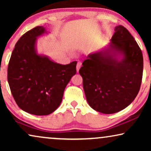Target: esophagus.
<instances>
[{
    "instance_id": "obj_1",
    "label": "esophagus",
    "mask_w": 151,
    "mask_h": 151,
    "mask_svg": "<svg viewBox=\"0 0 151 151\" xmlns=\"http://www.w3.org/2000/svg\"><path fill=\"white\" fill-rule=\"evenodd\" d=\"M81 66H82L81 62H78V63H77V65H76V69H77L78 72V71H79V69H80V67H81Z\"/></svg>"
}]
</instances>
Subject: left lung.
<instances>
[{
	"instance_id": "left-lung-1",
	"label": "left lung",
	"mask_w": 151,
	"mask_h": 151,
	"mask_svg": "<svg viewBox=\"0 0 151 151\" xmlns=\"http://www.w3.org/2000/svg\"><path fill=\"white\" fill-rule=\"evenodd\" d=\"M111 47L122 53V61L106 50L88 55L79 73L86 100L98 112L111 114L127 107L139 93L143 75L141 49L127 28L117 26Z\"/></svg>"
}]
</instances>
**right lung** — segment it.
I'll use <instances>...</instances> for the list:
<instances>
[{
  "label": "right lung",
  "mask_w": 151,
  "mask_h": 151,
  "mask_svg": "<svg viewBox=\"0 0 151 151\" xmlns=\"http://www.w3.org/2000/svg\"><path fill=\"white\" fill-rule=\"evenodd\" d=\"M45 32L37 26L20 37L16 42L7 68V80L16 104L30 114L46 115L60 106L64 91L76 73V64L53 63L36 54V37Z\"/></svg>",
  "instance_id": "obj_1"
}]
</instances>
